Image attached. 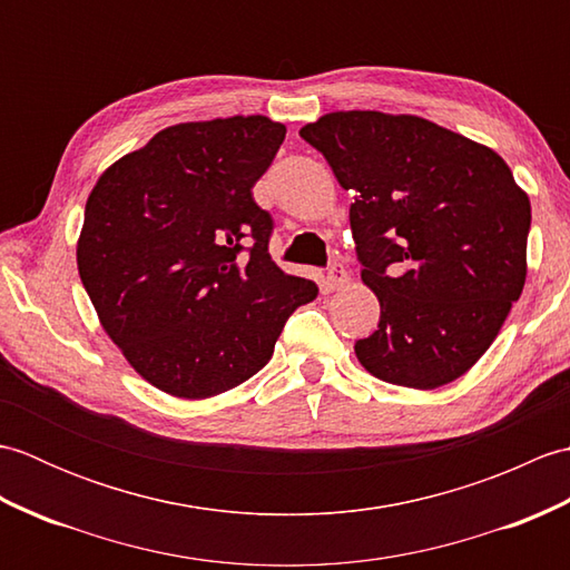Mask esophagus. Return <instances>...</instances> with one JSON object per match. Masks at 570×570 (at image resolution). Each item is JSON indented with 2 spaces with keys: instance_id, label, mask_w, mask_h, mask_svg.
Masks as SVG:
<instances>
[{
  "instance_id": "esophagus-1",
  "label": "esophagus",
  "mask_w": 570,
  "mask_h": 570,
  "mask_svg": "<svg viewBox=\"0 0 570 570\" xmlns=\"http://www.w3.org/2000/svg\"><path fill=\"white\" fill-rule=\"evenodd\" d=\"M347 282H350V276L345 272V266L333 262L328 266V274H325V282H323L325 284V292H337V288L347 286Z\"/></svg>"
}]
</instances>
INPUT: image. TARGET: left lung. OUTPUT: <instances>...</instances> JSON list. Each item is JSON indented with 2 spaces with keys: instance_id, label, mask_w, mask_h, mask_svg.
Segmentation results:
<instances>
[{
  "instance_id": "left-lung-1",
  "label": "left lung",
  "mask_w": 570,
  "mask_h": 570,
  "mask_svg": "<svg viewBox=\"0 0 570 570\" xmlns=\"http://www.w3.org/2000/svg\"><path fill=\"white\" fill-rule=\"evenodd\" d=\"M298 135L353 193L362 282L380 301L360 365L409 390L463 377L527 282L531 203L510 166L416 115L328 112Z\"/></svg>"
}]
</instances>
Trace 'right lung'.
I'll use <instances>...</instances> for the list:
<instances>
[{"mask_svg": "<svg viewBox=\"0 0 570 570\" xmlns=\"http://www.w3.org/2000/svg\"><path fill=\"white\" fill-rule=\"evenodd\" d=\"M284 137L264 115L174 125L90 190L80 282L105 333L156 390L178 399L233 390L318 296L274 264L272 215L252 198ZM245 240L249 258L238 254Z\"/></svg>", "mask_w": 570, "mask_h": 570, "instance_id": "1", "label": "right lung"}]
</instances>
